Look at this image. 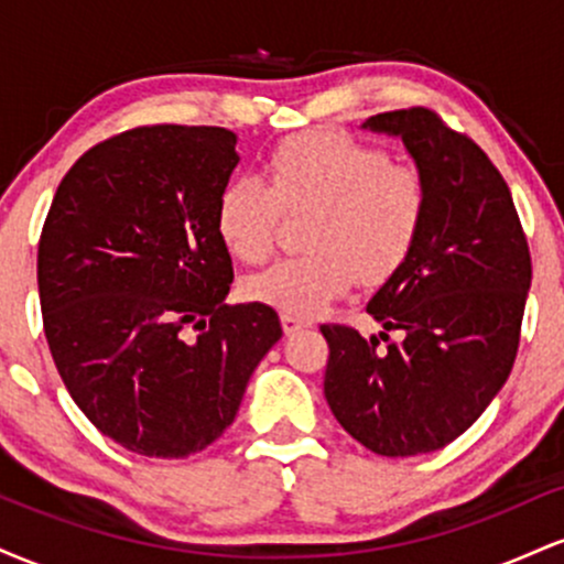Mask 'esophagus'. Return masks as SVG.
I'll list each match as a JSON object with an SVG mask.
<instances>
[{
	"mask_svg": "<svg viewBox=\"0 0 564 564\" xmlns=\"http://www.w3.org/2000/svg\"><path fill=\"white\" fill-rule=\"evenodd\" d=\"M281 323H283V334H286V336L302 332V328H310L307 318H300V315H291V313H283Z\"/></svg>",
	"mask_w": 564,
	"mask_h": 564,
	"instance_id": "esophagus-1",
	"label": "esophagus"
}]
</instances>
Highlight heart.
I'll list each match as a JSON object with an SVG mask.
<instances>
[{
  "instance_id": "1",
  "label": "heart",
  "mask_w": 564,
  "mask_h": 564,
  "mask_svg": "<svg viewBox=\"0 0 564 564\" xmlns=\"http://www.w3.org/2000/svg\"><path fill=\"white\" fill-rule=\"evenodd\" d=\"M283 209L310 212L307 251L249 275L243 294L291 315H315L358 278L379 286L411 257L424 225L422 177L392 164L379 145L336 129L283 140L268 159V180L236 177L217 198L219 241L241 262H262Z\"/></svg>"
}]
</instances>
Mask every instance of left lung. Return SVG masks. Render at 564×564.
I'll return each mask as SVG.
<instances>
[{"label": "left lung", "instance_id": "left-lung-1", "mask_svg": "<svg viewBox=\"0 0 564 564\" xmlns=\"http://www.w3.org/2000/svg\"><path fill=\"white\" fill-rule=\"evenodd\" d=\"M403 140L426 191L411 257L368 302L384 326H321L323 379L345 430L379 456H419L480 419L514 366L530 289V249L501 172L430 108L366 119ZM399 334L389 339V332Z\"/></svg>", "mask_w": 564, "mask_h": 564}]
</instances>
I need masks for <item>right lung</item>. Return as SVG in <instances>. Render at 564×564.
Returning <instances> with one entry per match:
<instances>
[{"label": "right lung", "mask_w": 564, "mask_h": 564, "mask_svg": "<svg viewBox=\"0 0 564 564\" xmlns=\"http://www.w3.org/2000/svg\"><path fill=\"white\" fill-rule=\"evenodd\" d=\"M236 164L230 129H127L70 166L44 219L36 281L57 373L84 416L140 456L215 443L283 334L268 304H225L217 198Z\"/></svg>", "instance_id": "obj_1"}]
</instances>
